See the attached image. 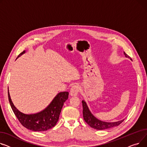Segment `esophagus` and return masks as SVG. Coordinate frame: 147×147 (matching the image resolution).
<instances>
[{"label":"esophagus","mask_w":147,"mask_h":147,"mask_svg":"<svg viewBox=\"0 0 147 147\" xmlns=\"http://www.w3.org/2000/svg\"><path fill=\"white\" fill-rule=\"evenodd\" d=\"M80 91V87L78 85H75L72 86L71 91H70V95L71 96H76L78 94Z\"/></svg>","instance_id":"obj_1"}]
</instances>
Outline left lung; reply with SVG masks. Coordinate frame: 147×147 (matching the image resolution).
I'll return each instance as SVG.
<instances>
[{"label": "left lung", "mask_w": 147, "mask_h": 147, "mask_svg": "<svg viewBox=\"0 0 147 147\" xmlns=\"http://www.w3.org/2000/svg\"><path fill=\"white\" fill-rule=\"evenodd\" d=\"M124 55H125L126 57H130L125 52ZM82 103L83 107V117L85 122L94 129H97V130H104V129L115 127L119 126L120 123L123 122V120H125L123 119L122 120H120V121L115 122H106L101 121V120L96 118L91 113V112L90 111L87 103H86V102L84 100L82 101Z\"/></svg>", "instance_id": "left-lung-1"}]
</instances>
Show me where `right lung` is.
I'll return each mask as SVG.
<instances>
[{"label":"right lung","instance_id":"add662e5","mask_svg":"<svg viewBox=\"0 0 147 147\" xmlns=\"http://www.w3.org/2000/svg\"><path fill=\"white\" fill-rule=\"evenodd\" d=\"M25 53L24 50L18 57ZM17 57V58H18ZM16 58V59H17ZM67 91L58 93L50 105L43 110L35 114H24L17 109L11 98L8 89V98L16 117L23 126L32 131H46L54 127L59 120L64 102L68 98Z\"/></svg>","mask_w":147,"mask_h":147}]
</instances>
